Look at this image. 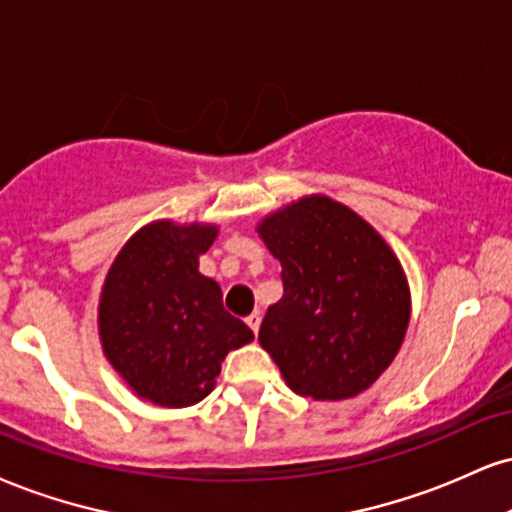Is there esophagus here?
Masks as SVG:
<instances>
[{
	"label": "esophagus",
	"mask_w": 512,
	"mask_h": 512,
	"mask_svg": "<svg viewBox=\"0 0 512 512\" xmlns=\"http://www.w3.org/2000/svg\"><path fill=\"white\" fill-rule=\"evenodd\" d=\"M245 324H248L252 329V334L257 336V331H260V324H262V315L260 312H252V315L245 317Z\"/></svg>",
	"instance_id": "34e87169"
}]
</instances>
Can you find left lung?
I'll use <instances>...</instances> for the list:
<instances>
[{
  "instance_id": "obj_1",
  "label": "left lung",
  "mask_w": 512,
  "mask_h": 512,
  "mask_svg": "<svg viewBox=\"0 0 512 512\" xmlns=\"http://www.w3.org/2000/svg\"><path fill=\"white\" fill-rule=\"evenodd\" d=\"M281 262L283 298L260 346L288 389L346 400L389 369L410 324V286L396 252L369 221L326 195H305L257 221Z\"/></svg>"
}]
</instances>
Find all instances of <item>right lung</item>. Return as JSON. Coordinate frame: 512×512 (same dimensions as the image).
Segmentation results:
<instances>
[{
	"mask_svg": "<svg viewBox=\"0 0 512 512\" xmlns=\"http://www.w3.org/2000/svg\"><path fill=\"white\" fill-rule=\"evenodd\" d=\"M217 224L157 219L114 257L97 305L102 353L135 396L188 408L217 386L224 357L255 334L221 305L219 283L200 274Z\"/></svg>",
	"mask_w": 512,
	"mask_h": 512,
	"instance_id": "add662e5",
	"label": "right lung"
}]
</instances>
